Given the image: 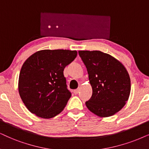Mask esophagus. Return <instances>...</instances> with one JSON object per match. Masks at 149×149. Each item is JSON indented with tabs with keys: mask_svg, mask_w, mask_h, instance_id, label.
I'll return each mask as SVG.
<instances>
[{
	"mask_svg": "<svg viewBox=\"0 0 149 149\" xmlns=\"http://www.w3.org/2000/svg\"><path fill=\"white\" fill-rule=\"evenodd\" d=\"M79 91H80V89L79 88H78V89H76L73 91V93H74L75 94H78L79 93Z\"/></svg>",
	"mask_w": 149,
	"mask_h": 149,
	"instance_id": "esophagus-1",
	"label": "esophagus"
}]
</instances>
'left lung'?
<instances>
[{
	"instance_id": "left-lung-1",
	"label": "left lung",
	"mask_w": 149,
	"mask_h": 149,
	"mask_svg": "<svg viewBox=\"0 0 149 149\" xmlns=\"http://www.w3.org/2000/svg\"><path fill=\"white\" fill-rule=\"evenodd\" d=\"M85 65L93 93L85 104L101 118L116 114L123 108L131 92V79L119 61L100 51H79Z\"/></svg>"
}]
</instances>
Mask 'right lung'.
<instances>
[{
  "instance_id": "1",
  "label": "right lung",
  "mask_w": 149,
  "mask_h": 149,
  "mask_svg": "<svg viewBox=\"0 0 149 149\" xmlns=\"http://www.w3.org/2000/svg\"><path fill=\"white\" fill-rule=\"evenodd\" d=\"M77 54L76 51L45 49L26 60L20 69L18 92L30 112L49 119L63 111L71 96L63 71Z\"/></svg>"
}]
</instances>
